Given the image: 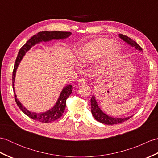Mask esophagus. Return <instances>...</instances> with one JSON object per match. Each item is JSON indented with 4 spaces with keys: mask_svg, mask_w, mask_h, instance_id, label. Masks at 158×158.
<instances>
[{
    "mask_svg": "<svg viewBox=\"0 0 158 158\" xmlns=\"http://www.w3.org/2000/svg\"><path fill=\"white\" fill-rule=\"evenodd\" d=\"M85 83H86V81L85 79L81 78L79 80V84H85Z\"/></svg>",
    "mask_w": 158,
    "mask_h": 158,
    "instance_id": "esophagus-1",
    "label": "esophagus"
}]
</instances>
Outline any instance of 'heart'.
Masks as SVG:
<instances>
[{"label": "heart", "mask_w": 158, "mask_h": 158, "mask_svg": "<svg viewBox=\"0 0 158 158\" xmlns=\"http://www.w3.org/2000/svg\"><path fill=\"white\" fill-rule=\"evenodd\" d=\"M119 52V45L108 38H97L88 42L76 53L78 61L88 64L102 56V63L108 64L114 60Z\"/></svg>", "instance_id": "heart-1"}]
</instances>
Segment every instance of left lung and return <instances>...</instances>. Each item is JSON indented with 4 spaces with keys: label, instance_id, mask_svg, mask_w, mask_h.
<instances>
[{
    "label": "left lung",
    "instance_id": "obj_1",
    "mask_svg": "<svg viewBox=\"0 0 158 158\" xmlns=\"http://www.w3.org/2000/svg\"><path fill=\"white\" fill-rule=\"evenodd\" d=\"M119 38L122 39L123 41H125L127 44L130 45V46L135 48L136 49L139 50V51L141 52L143 51L142 48H140V46L137 43L136 41H133L132 39H131L128 36L123 35H119ZM91 111L92 115L94 117L95 119H96L98 122L107 124V125H113V124H117L122 123L125 121H127L131 117H126L122 118V117H110L108 115H106V113H104L102 110L100 109V107L98 105V103H97L96 97L94 95H93L92 98H91Z\"/></svg>",
    "mask_w": 158,
    "mask_h": 158
}]
</instances>
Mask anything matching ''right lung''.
Returning a JSON list of instances; mask_svg holds the SVG:
<instances>
[{"label":"right lung","mask_w":158,"mask_h":158,"mask_svg":"<svg viewBox=\"0 0 158 158\" xmlns=\"http://www.w3.org/2000/svg\"><path fill=\"white\" fill-rule=\"evenodd\" d=\"M72 33L70 32H61V31H42L39 32L37 34L35 35L30 39L28 41L23 45L22 48L19 49L18 52V56L15 62L14 69L13 71V89L14 92L15 100L17 105L19 106V108L21 109L22 111L26 114V115L31 117V119H35L37 122H43V123H49L53 122V121L58 119L60 117H62L63 113L64 111L66 108V99L69 98V96L72 93V85H68L65 86L62 90L61 93L59 96V98L56 102L55 105L49 110H47L45 112L43 113H35L31 112L30 110L26 109L23 106L22 103L19 101V100L17 98V96L15 93L14 88V82L15 78V73L19 64L21 62L23 57L25 56L26 53L28 50L31 49L32 46H35L36 44H38L41 42H48L52 40H64L68 38L69 36L71 35Z\"/></svg>","instance_id":"add662e5"}]
</instances>
